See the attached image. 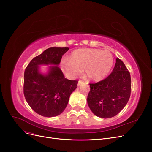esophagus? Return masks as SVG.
<instances>
[{
  "label": "esophagus",
  "mask_w": 152,
  "mask_h": 152,
  "mask_svg": "<svg viewBox=\"0 0 152 152\" xmlns=\"http://www.w3.org/2000/svg\"><path fill=\"white\" fill-rule=\"evenodd\" d=\"M83 83H84V82H83V81H82V80H79V82H78V86H80V84H83Z\"/></svg>",
  "instance_id": "obj_1"
}]
</instances>
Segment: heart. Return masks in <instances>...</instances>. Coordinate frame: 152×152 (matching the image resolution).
<instances>
[{
  "label": "heart",
  "mask_w": 152,
  "mask_h": 152,
  "mask_svg": "<svg viewBox=\"0 0 152 152\" xmlns=\"http://www.w3.org/2000/svg\"><path fill=\"white\" fill-rule=\"evenodd\" d=\"M113 58L108 51L98 49H81L72 52L69 59L61 61V69L71 78L80 74L84 69L85 76L98 82L106 77L113 66Z\"/></svg>",
  "instance_id": "1"
}]
</instances>
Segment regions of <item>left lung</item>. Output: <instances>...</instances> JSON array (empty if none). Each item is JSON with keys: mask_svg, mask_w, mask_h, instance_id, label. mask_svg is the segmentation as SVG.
<instances>
[{"mask_svg": "<svg viewBox=\"0 0 152 152\" xmlns=\"http://www.w3.org/2000/svg\"><path fill=\"white\" fill-rule=\"evenodd\" d=\"M87 104L95 115L108 118L115 116L129 99L131 75L124 63L116 59L112 72L96 83H90Z\"/></svg>", "mask_w": 152, "mask_h": 152, "instance_id": "1", "label": "left lung"}]
</instances>
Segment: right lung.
<instances>
[{
	"label": "right lung",
	"mask_w": 152,
	"mask_h": 152,
	"mask_svg": "<svg viewBox=\"0 0 152 152\" xmlns=\"http://www.w3.org/2000/svg\"><path fill=\"white\" fill-rule=\"evenodd\" d=\"M68 48H50L31 59L24 73L23 93L26 101L37 113L46 117L61 114L68 103L78 81L68 80L58 65ZM53 64L47 75L39 73L38 66Z\"/></svg>",
	"instance_id": "obj_1"
}]
</instances>
